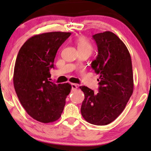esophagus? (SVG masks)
I'll return each mask as SVG.
<instances>
[{
  "mask_svg": "<svg viewBox=\"0 0 151 151\" xmlns=\"http://www.w3.org/2000/svg\"><path fill=\"white\" fill-rule=\"evenodd\" d=\"M71 87H72V90H76V89L78 88L77 85H76V84H74V83L71 84Z\"/></svg>",
  "mask_w": 151,
  "mask_h": 151,
  "instance_id": "esophagus-1",
  "label": "esophagus"
}]
</instances>
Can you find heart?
Wrapping results in <instances>:
<instances>
[{
	"mask_svg": "<svg viewBox=\"0 0 151 151\" xmlns=\"http://www.w3.org/2000/svg\"><path fill=\"white\" fill-rule=\"evenodd\" d=\"M75 42L77 47L78 52H88L91 53L93 51V45L85 37L81 36L78 37L75 39Z\"/></svg>",
	"mask_w": 151,
	"mask_h": 151,
	"instance_id": "b5f03b06",
	"label": "heart"
}]
</instances>
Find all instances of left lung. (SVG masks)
Listing matches in <instances>:
<instances>
[{"label":"left lung","instance_id":"8db88e82","mask_svg":"<svg viewBox=\"0 0 151 151\" xmlns=\"http://www.w3.org/2000/svg\"><path fill=\"white\" fill-rule=\"evenodd\" d=\"M98 55L91 63L96 74L99 88L97 93L85 86H80L85 94L82 116L89 123L106 125L123 111L133 93V74L130 53L124 42L110 31L93 36Z\"/></svg>","mask_w":151,"mask_h":151}]
</instances>
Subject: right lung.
I'll use <instances>...</instances> for the list:
<instances>
[{"mask_svg":"<svg viewBox=\"0 0 151 151\" xmlns=\"http://www.w3.org/2000/svg\"><path fill=\"white\" fill-rule=\"evenodd\" d=\"M70 32H50L28 39L18 53L13 83L22 106L37 121L48 123L60 118L71 86L49 81L57 50Z\"/></svg>","mask_w":151,"mask_h":151,"instance_id":"obj_1","label":"right lung"}]
</instances>
